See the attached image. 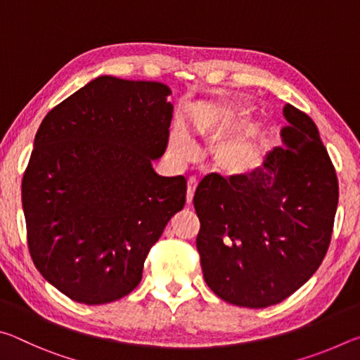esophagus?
<instances>
[{
  "label": "esophagus",
  "mask_w": 360,
  "mask_h": 360,
  "mask_svg": "<svg viewBox=\"0 0 360 360\" xmlns=\"http://www.w3.org/2000/svg\"><path fill=\"white\" fill-rule=\"evenodd\" d=\"M197 184H198V179L191 176L187 181V203H192V198H193L195 188H197Z\"/></svg>",
  "instance_id": "34e87169"
}]
</instances>
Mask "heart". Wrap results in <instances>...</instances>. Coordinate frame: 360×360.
I'll use <instances>...</instances> for the list:
<instances>
[{"label":"heart","instance_id":"b5f03b06","mask_svg":"<svg viewBox=\"0 0 360 360\" xmlns=\"http://www.w3.org/2000/svg\"><path fill=\"white\" fill-rule=\"evenodd\" d=\"M243 125V119L235 115H212L203 124L212 138H224ZM173 150L181 160H192L197 157L198 148L186 131H178L173 138ZM265 144L257 127H249L246 131L225 138L219 143L212 154V160L219 172L227 174H245L259 168L264 162Z\"/></svg>","mask_w":360,"mask_h":360}]
</instances>
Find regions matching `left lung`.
I'll return each mask as SVG.
<instances>
[{"mask_svg":"<svg viewBox=\"0 0 360 360\" xmlns=\"http://www.w3.org/2000/svg\"><path fill=\"white\" fill-rule=\"evenodd\" d=\"M278 146L252 173L200 182L197 249L210 289L236 307L283 302L314 275L330 245L338 179L318 127L292 105Z\"/></svg>","mask_w":360,"mask_h":360,"instance_id":"1","label":"left lung"}]
</instances>
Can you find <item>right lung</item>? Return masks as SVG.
Masks as SVG:
<instances>
[{
  "mask_svg": "<svg viewBox=\"0 0 360 360\" xmlns=\"http://www.w3.org/2000/svg\"><path fill=\"white\" fill-rule=\"evenodd\" d=\"M168 85L100 76L41 122L22 181L28 248L71 300L129 295L150 248L184 208V176L152 168L167 149Z\"/></svg>",
  "mask_w": 360,
  "mask_h": 360,
  "instance_id": "right-lung-1",
  "label": "right lung"
}]
</instances>
